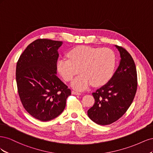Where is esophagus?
<instances>
[{"label": "esophagus", "instance_id": "1", "mask_svg": "<svg viewBox=\"0 0 153 153\" xmlns=\"http://www.w3.org/2000/svg\"><path fill=\"white\" fill-rule=\"evenodd\" d=\"M71 93H72V94H75V95H80L81 94L80 92H78L76 91H72Z\"/></svg>", "mask_w": 153, "mask_h": 153}]
</instances>
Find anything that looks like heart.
I'll list each match as a JSON object with an SVG mask.
<instances>
[{
  "label": "heart",
  "instance_id": "b5f03b06",
  "mask_svg": "<svg viewBox=\"0 0 153 153\" xmlns=\"http://www.w3.org/2000/svg\"><path fill=\"white\" fill-rule=\"evenodd\" d=\"M67 56L68 59L58 60L57 71L64 80L70 82L80 70L81 73L71 83L76 89H86L91 84L103 85L114 74L116 59L108 48L78 46L69 51Z\"/></svg>",
  "mask_w": 153,
  "mask_h": 153
}]
</instances>
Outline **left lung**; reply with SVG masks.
Instances as JSON below:
<instances>
[{"instance_id": "obj_1", "label": "left lung", "mask_w": 153, "mask_h": 153, "mask_svg": "<svg viewBox=\"0 0 153 153\" xmlns=\"http://www.w3.org/2000/svg\"><path fill=\"white\" fill-rule=\"evenodd\" d=\"M121 61L117 70L105 85L92 93L95 102L87 115L95 123L108 125L126 113L132 103L137 89L135 62L126 49L115 45Z\"/></svg>"}]
</instances>
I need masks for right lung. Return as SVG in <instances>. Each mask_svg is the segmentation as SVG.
I'll use <instances>...</instances> for the list:
<instances>
[{"mask_svg":"<svg viewBox=\"0 0 153 153\" xmlns=\"http://www.w3.org/2000/svg\"><path fill=\"white\" fill-rule=\"evenodd\" d=\"M62 41L36 39L27 46L18 59L16 80L24 108L41 121L57 117L66 106L71 90L57 74L58 49Z\"/></svg>","mask_w":153,"mask_h":153,"instance_id":"right-lung-1","label":"right lung"}]
</instances>
